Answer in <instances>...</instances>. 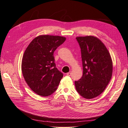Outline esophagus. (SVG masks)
I'll list each match as a JSON object with an SVG mask.
<instances>
[{
	"instance_id": "obj_1",
	"label": "esophagus",
	"mask_w": 128,
	"mask_h": 128,
	"mask_svg": "<svg viewBox=\"0 0 128 128\" xmlns=\"http://www.w3.org/2000/svg\"><path fill=\"white\" fill-rule=\"evenodd\" d=\"M66 75H67V76H70L71 75V72H68L67 74H66Z\"/></svg>"
}]
</instances>
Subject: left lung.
I'll return each instance as SVG.
<instances>
[{"label": "left lung", "instance_id": "left-lung-1", "mask_svg": "<svg viewBox=\"0 0 128 128\" xmlns=\"http://www.w3.org/2000/svg\"><path fill=\"white\" fill-rule=\"evenodd\" d=\"M76 39L81 48L83 66L82 76L75 81L76 90L85 98H94L104 91L111 79L112 58L98 38L87 36Z\"/></svg>", "mask_w": 128, "mask_h": 128}]
</instances>
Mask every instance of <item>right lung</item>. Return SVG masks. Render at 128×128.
Returning <instances> with one entry per match:
<instances>
[{
	"label": "right lung",
	"mask_w": 128,
	"mask_h": 128,
	"mask_svg": "<svg viewBox=\"0 0 128 128\" xmlns=\"http://www.w3.org/2000/svg\"><path fill=\"white\" fill-rule=\"evenodd\" d=\"M66 40L59 36L40 35L30 43L24 52L21 70L26 83L41 96H48L57 89L63 74L56 68L54 52Z\"/></svg>",
	"instance_id": "right-lung-1"
}]
</instances>
